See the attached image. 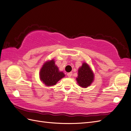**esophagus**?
<instances>
[{"label": "esophagus", "mask_w": 131, "mask_h": 131, "mask_svg": "<svg viewBox=\"0 0 131 131\" xmlns=\"http://www.w3.org/2000/svg\"><path fill=\"white\" fill-rule=\"evenodd\" d=\"M67 75H68V77L69 78H70L71 77H72V72L68 73V74H67Z\"/></svg>", "instance_id": "34e87169"}]
</instances>
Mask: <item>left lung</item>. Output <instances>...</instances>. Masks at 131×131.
<instances>
[{"instance_id":"1","label":"left lung","mask_w":131,"mask_h":131,"mask_svg":"<svg viewBox=\"0 0 131 131\" xmlns=\"http://www.w3.org/2000/svg\"><path fill=\"white\" fill-rule=\"evenodd\" d=\"M94 75L90 66L86 62L78 69V77L76 78L78 84L81 88H86L94 81Z\"/></svg>"}]
</instances>
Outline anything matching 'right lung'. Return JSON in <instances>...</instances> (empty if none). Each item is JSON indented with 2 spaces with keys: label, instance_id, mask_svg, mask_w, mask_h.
<instances>
[{
  "label": "right lung",
  "instance_id": "add662e5",
  "mask_svg": "<svg viewBox=\"0 0 131 131\" xmlns=\"http://www.w3.org/2000/svg\"><path fill=\"white\" fill-rule=\"evenodd\" d=\"M64 77V73L59 70L53 59L47 61L43 63L39 72L40 81L46 86L55 85Z\"/></svg>",
  "mask_w": 131,
  "mask_h": 131
}]
</instances>
